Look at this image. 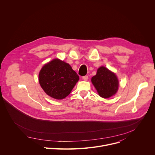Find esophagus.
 <instances>
[{"mask_svg": "<svg viewBox=\"0 0 155 155\" xmlns=\"http://www.w3.org/2000/svg\"><path fill=\"white\" fill-rule=\"evenodd\" d=\"M82 78L84 81H87V79H88V77L87 76H84V77H82Z\"/></svg>", "mask_w": 155, "mask_h": 155, "instance_id": "esophagus-1", "label": "esophagus"}]
</instances>
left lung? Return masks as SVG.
Wrapping results in <instances>:
<instances>
[{"label":"left lung","instance_id":"8db88e82","mask_svg":"<svg viewBox=\"0 0 155 155\" xmlns=\"http://www.w3.org/2000/svg\"><path fill=\"white\" fill-rule=\"evenodd\" d=\"M91 82L98 94L107 99L116 94L119 87V81L116 74L104 66L97 70L96 75L91 78Z\"/></svg>","mask_w":155,"mask_h":155}]
</instances>
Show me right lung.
I'll return each mask as SVG.
<instances>
[{
  "label": "right lung",
  "instance_id": "obj_1",
  "mask_svg": "<svg viewBox=\"0 0 155 155\" xmlns=\"http://www.w3.org/2000/svg\"><path fill=\"white\" fill-rule=\"evenodd\" d=\"M79 80V76L65 62L55 58L41 68L38 81L45 93L55 99L67 97Z\"/></svg>",
  "mask_w": 155,
  "mask_h": 155
}]
</instances>
